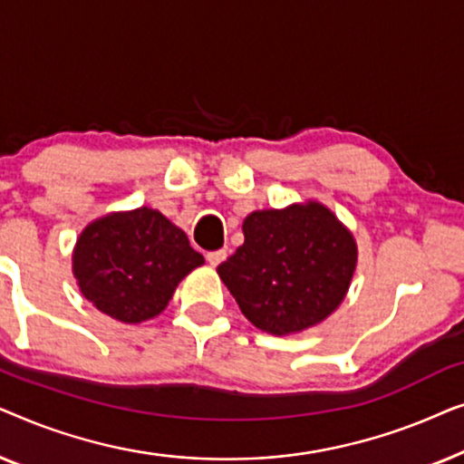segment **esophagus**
<instances>
[{"instance_id": "34e87169", "label": "esophagus", "mask_w": 464, "mask_h": 464, "mask_svg": "<svg viewBox=\"0 0 464 464\" xmlns=\"http://www.w3.org/2000/svg\"><path fill=\"white\" fill-rule=\"evenodd\" d=\"M226 257H227V253H226L224 249H218V251H208V253H207V262L211 264L213 268H215V266H219L221 262H224Z\"/></svg>"}]
</instances>
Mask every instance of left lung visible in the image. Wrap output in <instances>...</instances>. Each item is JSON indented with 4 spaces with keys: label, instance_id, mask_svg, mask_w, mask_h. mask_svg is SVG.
<instances>
[{
    "label": "left lung",
    "instance_id": "obj_1",
    "mask_svg": "<svg viewBox=\"0 0 464 464\" xmlns=\"http://www.w3.org/2000/svg\"><path fill=\"white\" fill-rule=\"evenodd\" d=\"M245 243L218 266L240 313L262 332L289 335L325 321L344 300L357 243L321 202L253 211Z\"/></svg>",
    "mask_w": 464,
    "mask_h": 464
}]
</instances>
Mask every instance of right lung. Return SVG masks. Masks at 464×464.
I'll return each mask as SVG.
<instances>
[{
	"label": "right lung",
	"instance_id": "obj_1",
	"mask_svg": "<svg viewBox=\"0 0 464 464\" xmlns=\"http://www.w3.org/2000/svg\"><path fill=\"white\" fill-rule=\"evenodd\" d=\"M72 259L82 295L129 325L160 314L181 278L205 264L186 232L150 207L94 219Z\"/></svg>",
	"mask_w": 464,
	"mask_h": 464
}]
</instances>
